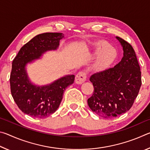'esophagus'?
Listing matches in <instances>:
<instances>
[{
    "label": "esophagus",
    "instance_id": "obj_1",
    "mask_svg": "<svg viewBox=\"0 0 150 150\" xmlns=\"http://www.w3.org/2000/svg\"><path fill=\"white\" fill-rule=\"evenodd\" d=\"M86 80V74L84 72L78 73L75 76V82L77 84H82Z\"/></svg>",
    "mask_w": 150,
    "mask_h": 150
}]
</instances>
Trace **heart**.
Listing matches in <instances>:
<instances>
[{"label":"heart","instance_id":"obj_1","mask_svg":"<svg viewBox=\"0 0 150 150\" xmlns=\"http://www.w3.org/2000/svg\"><path fill=\"white\" fill-rule=\"evenodd\" d=\"M93 49L95 52H98L95 59L91 65L90 69L93 71H100L109 65H110L115 60L116 52L115 48L109 45L105 41H99L93 44ZM88 55H91V53Z\"/></svg>","mask_w":150,"mask_h":150}]
</instances>
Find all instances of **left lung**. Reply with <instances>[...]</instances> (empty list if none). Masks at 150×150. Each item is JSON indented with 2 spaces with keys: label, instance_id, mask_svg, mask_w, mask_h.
<instances>
[{
  "label": "left lung",
  "instance_id": "8db88e82",
  "mask_svg": "<svg viewBox=\"0 0 150 150\" xmlns=\"http://www.w3.org/2000/svg\"><path fill=\"white\" fill-rule=\"evenodd\" d=\"M123 48V57L115 67L91 76L94 92L87 100L93 112L108 118L130 110L142 85L141 71L132 45L116 37Z\"/></svg>",
  "mask_w": 150,
  "mask_h": 150
}]
</instances>
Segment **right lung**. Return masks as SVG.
Wrapping results in <instances>:
<instances>
[{"label":"right lung","mask_w":150,"mask_h":150,"mask_svg":"<svg viewBox=\"0 0 150 150\" xmlns=\"http://www.w3.org/2000/svg\"><path fill=\"white\" fill-rule=\"evenodd\" d=\"M62 33L38 34L21 47L12 62L10 77L12 97L24 114L32 117L45 118L59 108L63 91L74 82L75 75H67L48 85L33 84L28 75L26 65L38 59L46 52L56 50Z\"/></svg>","instance_id":"add662e5"}]
</instances>
